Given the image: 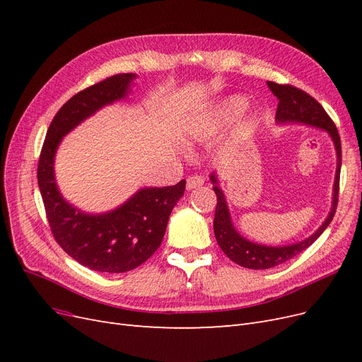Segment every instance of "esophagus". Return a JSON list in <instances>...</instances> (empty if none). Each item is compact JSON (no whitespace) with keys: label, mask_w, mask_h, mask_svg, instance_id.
Returning <instances> with one entry per match:
<instances>
[{"label":"esophagus","mask_w":362,"mask_h":362,"mask_svg":"<svg viewBox=\"0 0 362 362\" xmlns=\"http://www.w3.org/2000/svg\"><path fill=\"white\" fill-rule=\"evenodd\" d=\"M202 184H204V177H202V175H190V177L187 178V189L189 190L198 189V187H201Z\"/></svg>","instance_id":"esophagus-1"}]
</instances>
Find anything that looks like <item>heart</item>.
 <instances>
[{
	"instance_id": "1",
	"label": "heart",
	"mask_w": 362,
	"mask_h": 362,
	"mask_svg": "<svg viewBox=\"0 0 362 362\" xmlns=\"http://www.w3.org/2000/svg\"><path fill=\"white\" fill-rule=\"evenodd\" d=\"M247 105V101L242 96H233L226 100L221 108H218V119L223 120V122H231L235 117H238L245 112V108Z\"/></svg>"
}]
</instances>
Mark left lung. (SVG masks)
I'll list each match as a JSON object with an SVG mask.
<instances>
[{"label":"left lung","mask_w":362,"mask_h":362,"mask_svg":"<svg viewBox=\"0 0 362 362\" xmlns=\"http://www.w3.org/2000/svg\"><path fill=\"white\" fill-rule=\"evenodd\" d=\"M267 86L270 87L273 95L279 100L278 110H276L278 122H302V124L313 125L327 131L335 144L338 163H337L335 182H334L332 210L329 216L326 217L323 225L317 229L311 237L303 240V242L288 245V246H279V247L252 243L235 231L231 223V217H229L223 192L217 187L216 175H211V181L214 184L213 190L217 196L214 225H213L217 243L225 252V255L229 259H233L235 264L246 269H255V270L270 269V267L282 264V262H286L293 257L299 255L302 250L310 247L315 240L322 235V233L327 228V225L331 223L337 210L338 192H339V168H341V140H339V134L334 120L325 112V108L317 103L311 95L298 89V87H294L291 84H279L275 81H267Z\"/></svg>","instance_id":"left-lung-1"}]
</instances>
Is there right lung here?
Segmentation results:
<instances>
[{"instance_id": "obj_1", "label": "right lung", "mask_w": 362, "mask_h": 362, "mask_svg": "<svg viewBox=\"0 0 362 362\" xmlns=\"http://www.w3.org/2000/svg\"><path fill=\"white\" fill-rule=\"evenodd\" d=\"M133 74H117L74 95L54 116L37 164V182L54 240L81 266L124 273L139 267L160 247L185 181L137 192L117 210L90 216L62 198L54 180V156L64 134L105 104L127 95Z\"/></svg>"}]
</instances>
